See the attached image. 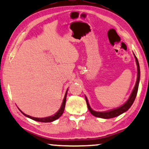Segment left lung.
<instances>
[{
    "label": "left lung",
    "mask_w": 149,
    "mask_h": 149,
    "mask_svg": "<svg viewBox=\"0 0 149 149\" xmlns=\"http://www.w3.org/2000/svg\"><path fill=\"white\" fill-rule=\"evenodd\" d=\"M135 58H136V64H137V67H138V78H137V81L136 83V85H135L134 90H133L132 94H131L130 98L129 100L127 101V102L125 104L123 105L122 106L119 107V108L114 109V110H110L108 111V112H96V111L93 110L89 106L88 100H87V98L86 97V104L87 106H88V108L90 112L92 114L93 116H96V117H100V118H114L116 117V116H119L120 114H123V113L126 112L127 110H129L132 105L134 103L135 99H136V97L137 95V93H138V85H139V81H140V65H139V63H138V58L136 56V55L134 54Z\"/></svg>",
    "instance_id": "8db88e82"
}]
</instances>
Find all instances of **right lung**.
Returning <instances> with one entry per match:
<instances>
[{
    "instance_id": "right-lung-1",
    "label": "right lung",
    "mask_w": 149,
    "mask_h": 149,
    "mask_svg": "<svg viewBox=\"0 0 149 149\" xmlns=\"http://www.w3.org/2000/svg\"><path fill=\"white\" fill-rule=\"evenodd\" d=\"M67 91L66 92V94L65 95V97L63 99V104H62V106H61L60 110H59L58 112H57L56 114H55L54 116H49V117H46V118H35V117H33V116H29V115H27L24 114V113H23L22 111L20 110V112L22 113V114L24 115V116H27V117H29L30 118H31V119L34 120H36V121H39V122H43V123H49V122H52L54 121V120L58 119V118L60 117L61 115L63 114V112H64V110H65V102H66V97H67Z\"/></svg>"
}]
</instances>
